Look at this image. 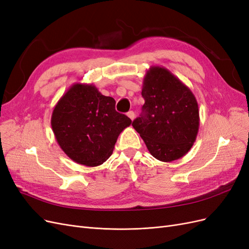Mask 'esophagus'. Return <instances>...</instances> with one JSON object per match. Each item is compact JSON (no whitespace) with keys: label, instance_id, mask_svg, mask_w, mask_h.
<instances>
[{"label":"esophagus","instance_id":"esophagus-1","mask_svg":"<svg viewBox=\"0 0 249 249\" xmlns=\"http://www.w3.org/2000/svg\"><path fill=\"white\" fill-rule=\"evenodd\" d=\"M127 116H129L132 120H134V118H135V116H136V115H135V113L133 112V111H129V112H127V114H126Z\"/></svg>","mask_w":249,"mask_h":249}]
</instances>
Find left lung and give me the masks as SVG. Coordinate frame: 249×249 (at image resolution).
<instances>
[{
	"instance_id": "left-lung-1",
	"label": "left lung",
	"mask_w": 249,
	"mask_h": 249,
	"mask_svg": "<svg viewBox=\"0 0 249 249\" xmlns=\"http://www.w3.org/2000/svg\"><path fill=\"white\" fill-rule=\"evenodd\" d=\"M145 103L134 120L136 130L153 157L171 162L184 157L196 139L198 104L189 87L162 66H150L141 92Z\"/></svg>"
}]
</instances>
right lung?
<instances>
[{
    "mask_svg": "<svg viewBox=\"0 0 249 249\" xmlns=\"http://www.w3.org/2000/svg\"><path fill=\"white\" fill-rule=\"evenodd\" d=\"M132 120L115 110V100L93 84L76 83L53 110L51 125L59 146L72 161L99 166L112 155L119 134Z\"/></svg>",
    "mask_w": 249,
    "mask_h": 249,
    "instance_id": "right-lung-1",
    "label": "right lung"
}]
</instances>
